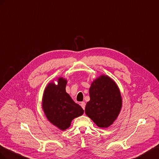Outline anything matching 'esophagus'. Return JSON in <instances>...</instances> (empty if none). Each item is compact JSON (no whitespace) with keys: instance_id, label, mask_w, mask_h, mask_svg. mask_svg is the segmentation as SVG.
I'll return each instance as SVG.
<instances>
[{"instance_id":"esophagus-1","label":"esophagus","mask_w":159,"mask_h":159,"mask_svg":"<svg viewBox=\"0 0 159 159\" xmlns=\"http://www.w3.org/2000/svg\"><path fill=\"white\" fill-rule=\"evenodd\" d=\"M80 106H81V107L83 108V110H84V108H85V102H81Z\"/></svg>"}]
</instances>
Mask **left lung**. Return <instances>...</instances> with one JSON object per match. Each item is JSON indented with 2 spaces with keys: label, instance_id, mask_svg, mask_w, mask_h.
Masks as SVG:
<instances>
[{
  "label": "left lung",
  "instance_id": "8db88e82",
  "mask_svg": "<svg viewBox=\"0 0 159 159\" xmlns=\"http://www.w3.org/2000/svg\"><path fill=\"white\" fill-rule=\"evenodd\" d=\"M90 101L85 114L100 128H108L119 115L122 106L120 89L115 80L106 75L95 79L89 89Z\"/></svg>",
  "mask_w": 159,
  "mask_h": 159
}]
</instances>
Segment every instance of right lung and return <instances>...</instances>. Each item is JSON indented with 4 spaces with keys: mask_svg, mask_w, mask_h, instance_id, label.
<instances>
[{
    "mask_svg": "<svg viewBox=\"0 0 159 159\" xmlns=\"http://www.w3.org/2000/svg\"><path fill=\"white\" fill-rule=\"evenodd\" d=\"M45 87L42 99V108L48 120L61 130L70 127L72 120L83 115L84 111L66 92L67 80L57 77Z\"/></svg>",
    "mask_w": 159,
    "mask_h": 159,
    "instance_id": "1",
    "label": "right lung"
}]
</instances>
